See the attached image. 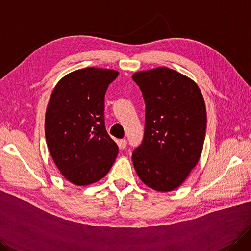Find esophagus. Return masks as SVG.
<instances>
[{"label":"esophagus","instance_id":"esophagus-1","mask_svg":"<svg viewBox=\"0 0 251 251\" xmlns=\"http://www.w3.org/2000/svg\"><path fill=\"white\" fill-rule=\"evenodd\" d=\"M119 146H120L121 149H125L126 146H127V141L126 140H120Z\"/></svg>","mask_w":251,"mask_h":251}]
</instances>
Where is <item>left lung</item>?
Here are the masks:
<instances>
[{
  "mask_svg": "<svg viewBox=\"0 0 251 251\" xmlns=\"http://www.w3.org/2000/svg\"><path fill=\"white\" fill-rule=\"evenodd\" d=\"M146 104L142 144L132 152L141 180L153 190L178 188L200 158L206 109L197 84L169 68L132 75Z\"/></svg>",
  "mask_w": 251,
  "mask_h": 251,
  "instance_id": "obj_1",
  "label": "left lung"
}]
</instances>
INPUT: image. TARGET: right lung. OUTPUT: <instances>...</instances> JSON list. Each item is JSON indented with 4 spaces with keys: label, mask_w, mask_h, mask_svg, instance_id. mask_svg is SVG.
<instances>
[{
    "label": "right lung",
    "mask_w": 251,
    "mask_h": 251,
    "mask_svg": "<svg viewBox=\"0 0 251 251\" xmlns=\"http://www.w3.org/2000/svg\"><path fill=\"white\" fill-rule=\"evenodd\" d=\"M118 75L108 69L77 70L53 90L46 111V140L55 165L72 183L98 181L115 163L119 147L105 128L104 97Z\"/></svg>",
    "instance_id": "obj_1"
}]
</instances>
